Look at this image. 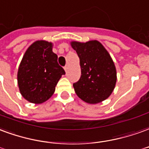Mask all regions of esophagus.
Masks as SVG:
<instances>
[{
  "mask_svg": "<svg viewBox=\"0 0 149 149\" xmlns=\"http://www.w3.org/2000/svg\"><path fill=\"white\" fill-rule=\"evenodd\" d=\"M64 70L66 72H67V70H68V65H66L65 67H64Z\"/></svg>",
  "mask_w": 149,
  "mask_h": 149,
  "instance_id": "1",
  "label": "esophagus"
}]
</instances>
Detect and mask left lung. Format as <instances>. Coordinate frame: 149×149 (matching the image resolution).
Here are the masks:
<instances>
[{"label": "left lung", "mask_w": 149, "mask_h": 149, "mask_svg": "<svg viewBox=\"0 0 149 149\" xmlns=\"http://www.w3.org/2000/svg\"><path fill=\"white\" fill-rule=\"evenodd\" d=\"M70 44L79 55L81 67V77L73 84L76 94L90 104L108 98L117 82L116 67L109 52L97 40L73 41Z\"/></svg>", "instance_id": "8db88e82"}]
</instances>
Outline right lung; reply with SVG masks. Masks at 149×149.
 Segmentation results:
<instances>
[{
  "mask_svg": "<svg viewBox=\"0 0 149 149\" xmlns=\"http://www.w3.org/2000/svg\"><path fill=\"white\" fill-rule=\"evenodd\" d=\"M52 43L38 40L26 51L19 64L17 82L19 92L27 101L40 104L52 97L63 68L52 52Z\"/></svg>",
  "mask_w": 149,
  "mask_h": 149,
  "instance_id": "add662e5",
  "label": "right lung"
}]
</instances>
